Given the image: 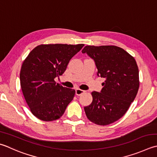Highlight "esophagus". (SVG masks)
<instances>
[{
	"instance_id": "esophagus-1",
	"label": "esophagus",
	"mask_w": 157,
	"mask_h": 157,
	"mask_svg": "<svg viewBox=\"0 0 157 157\" xmlns=\"http://www.w3.org/2000/svg\"><path fill=\"white\" fill-rule=\"evenodd\" d=\"M84 93H85L84 90H81V89H79V88H77L75 90V94H76V95H78V96H79V95L84 94Z\"/></svg>"
}]
</instances>
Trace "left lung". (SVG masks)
<instances>
[{"label": "left lung", "mask_w": 157, "mask_h": 157, "mask_svg": "<svg viewBox=\"0 0 157 157\" xmlns=\"http://www.w3.org/2000/svg\"><path fill=\"white\" fill-rule=\"evenodd\" d=\"M82 52L94 60L97 75L105 79L101 93H91L93 101L84 107L86 115L96 124H112L125 114L137 94L140 80L136 61L115 45H86Z\"/></svg>", "instance_id": "1"}]
</instances>
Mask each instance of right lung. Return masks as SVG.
I'll return each mask as SVG.
<instances>
[{
    "label": "right lung",
    "mask_w": 157,
    "mask_h": 157,
    "mask_svg": "<svg viewBox=\"0 0 157 157\" xmlns=\"http://www.w3.org/2000/svg\"><path fill=\"white\" fill-rule=\"evenodd\" d=\"M84 44H41L30 52L21 67V90L33 114L44 121L63 115L75 90L56 84L69 60Z\"/></svg>",
    "instance_id": "1"
}]
</instances>
